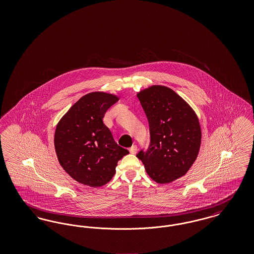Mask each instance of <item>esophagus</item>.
<instances>
[{"mask_svg": "<svg viewBox=\"0 0 254 254\" xmlns=\"http://www.w3.org/2000/svg\"><path fill=\"white\" fill-rule=\"evenodd\" d=\"M129 152H130L131 154H136V152H137V145H132V146L129 148Z\"/></svg>", "mask_w": 254, "mask_h": 254, "instance_id": "1", "label": "esophagus"}]
</instances>
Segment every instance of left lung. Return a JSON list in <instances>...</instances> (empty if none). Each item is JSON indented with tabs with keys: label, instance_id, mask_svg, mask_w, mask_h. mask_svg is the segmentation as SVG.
Here are the masks:
<instances>
[{
	"label": "left lung",
	"instance_id": "1",
	"mask_svg": "<svg viewBox=\"0 0 254 254\" xmlns=\"http://www.w3.org/2000/svg\"><path fill=\"white\" fill-rule=\"evenodd\" d=\"M137 97L148 120L150 145L136 156L153 181H175L189 171L198 156L202 139L198 117L168 86L151 85L138 92Z\"/></svg>",
	"mask_w": 254,
	"mask_h": 254
}]
</instances>
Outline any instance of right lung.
<instances>
[{
  "mask_svg": "<svg viewBox=\"0 0 254 254\" xmlns=\"http://www.w3.org/2000/svg\"><path fill=\"white\" fill-rule=\"evenodd\" d=\"M119 97L94 91L80 98L57 124L54 146L64 170L75 181L98 188L109 183L128 150L116 144L103 123Z\"/></svg>",
  "mask_w": 254,
  "mask_h": 254,
  "instance_id": "right-lung-1",
  "label": "right lung"
}]
</instances>
